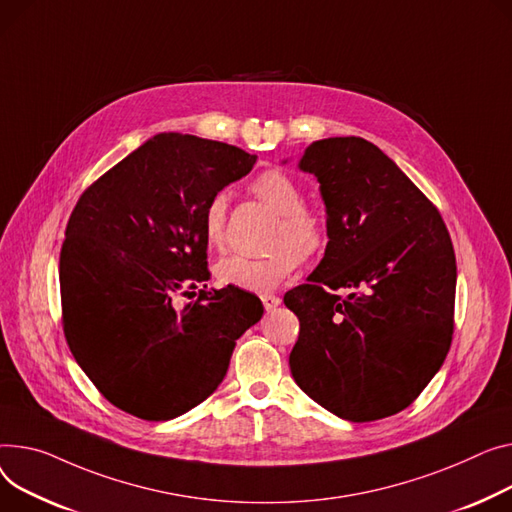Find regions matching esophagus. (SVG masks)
Returning <instances> with one entry per match:
<instances>
[{
    "instance_id": "esophagus-1",
    "label": "esophagus",
    "mask_w": 512,
    "mask_h": 512,
    "mask_svg": "<svg viewBox=\"0 0 512 512\" xmlns=\"http://www.w3.org/2000/svg\"><path fill=\"white\" fill-rule=\"evenodd\" d=\"M261 302H263V306H265V311L269 313V311L278 309L282 300H280V296H276V294H263V296H261Z\"/></svg>"
}]
</instances>
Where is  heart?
I'll use <instances>...</instances> for the list:
<instances>
[{"label": "heart", "instance_id": "b5f03b06", "mask_svg": "<svg viewBox=\"0 0 512 512\" xmlns=\"http://www.w3.org/2000/svg\"><path fill=\"white\" fill-rule=\"evenodd\" d=\"M253 193L282 216L274 234V251L263 257L232 255L216 265V278L238 290L269 292L296 269L300 257L309 259L327 245L325 218L304 206L302 187L282 170H265L253 181ZM226 195L216 193L203 212V238L210 249L224 245Z\"/></svg>", "mask_w": 512, "mask_h": 512}]
</instances>
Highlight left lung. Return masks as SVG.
<instances>
[{
  "instance_id": "8db88e82",
  "label": "left lung",
  "mask_w": 512,
  "mask_h": 512,
  "mask_svg": "<svg viewBox=\"0 0 512 512\" xmlns=\"http://www.w3.org/2000/svg\"><path fill=\"white\" fill-rule=\"evenodd\" d=\"M298 168L319 183L329 243L306 284L284 296L300 321L292 377L337 418L393 416L451 348V236L426 195L362 138L313 142ZM339 287L351 294L337 297Z\"/></svg>"
}]
</instances>
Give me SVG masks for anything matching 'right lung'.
<instances>
[{
  "mask_svg": "<svg viewBox=\"0 0 512 512\" xmlns=\"http://www.w3.org/2000/svg\"><path fill=\"white\" fill-rule=\"evenodd\" d=\"M255 154L158 133L78 199L59 259L63 331L94 387L148 422L183 416L224 381L236 339L263 317L257 296L206 282L203 212ZM206 288V286H203Z\"/></svg>",
  "mask_w": 512,
  "mask_h": 512,
  "instance_id": "add662e5",
  "label": "right lung"
}]
</instances>
